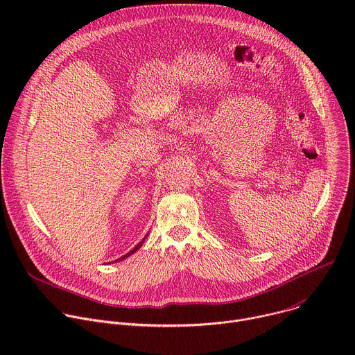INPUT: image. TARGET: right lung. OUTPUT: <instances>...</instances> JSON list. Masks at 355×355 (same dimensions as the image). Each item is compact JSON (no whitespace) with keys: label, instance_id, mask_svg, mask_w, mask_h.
Segmentation results:
<instances>
[{"label":"right lung","instance_id":"add662e5","mask_svg":"<svg viewBox=\"0 0 355 355\" xmlns=\"http://www.w3.org/2000/svg\"><path fill=\"white\" fill-rule=\"evenodd\" d=\"M146 237H147V236H144V237H143V240H141V241H140V243H137V245H136V247H135V248H133V250H130V251H129V252H126V254H125V256H122V257H121V259H118V260H115V263H118V261H123V260H125V259H128V257H129V256H132V254H133V252H136V251H137V250H139V248H140V247H141V245H143V243H144V240H146Z\"/></svg>","mask_w":355,"mask_h":355}]
</instances>
